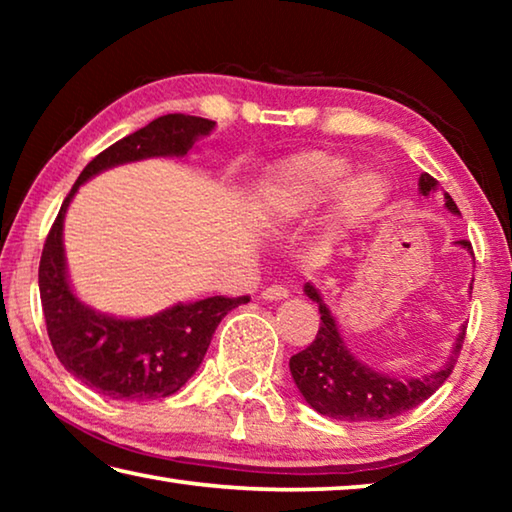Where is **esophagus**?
Wrapping results in <instances>:
<instances>
[{"label":"esophagus","instance_id":"obj_1","mask_svg":"<svg viewBox=\"0 0 512 512\" xmlns=\"http://www.w3.org/2000/svg\"><path fill=\"white\" fill-rule=\"evenodd\" d=\"M289 296V291L282 287V284H273V287H268L262 291V298L264 300H284Z\"/></svg>","mask_w":512,"mask_h":512}]
</instances>
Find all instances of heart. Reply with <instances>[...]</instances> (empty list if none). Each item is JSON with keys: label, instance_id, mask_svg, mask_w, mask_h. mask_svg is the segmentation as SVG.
Segmentation results:
<instances>
[{"label": "heart", "instance_id": "obj_1", "mask_svg": "<svg viewBox=\"0 0 512 512\" xmlns=\"http://www.w3.org/2000/svg\"><path fill=\"white\" fill-rule=\"evenodd\" d=\"M348 176V164L325 153H302L282 162L273 171L268 183L266 203L262 207L264 228H282L320 203H325ZM379 183L375 173H361L341 187L334 203V221L341 228H350L375 210L381 203V192L370 189Z\"/></svg>", "mask_w": 512, "mask_h": 512}]
</instances>
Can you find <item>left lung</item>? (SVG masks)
I'll list each match as a JSON object with an SVG mask.
<instances>
[{
	"mask_svg": "<svg viewBox=\"0 0 512 512\" xmlns=\"http://www.w3.org/2000/svg\"><path fill=\"white\" fill-rule=\"evenodd\" d=\"M438 189V180L429 173H422L418 180V192L429 196ZM445 207L452 214H458V207L452 196L445 194ZM458 246L470 250V241H456ZM305 296L316 302L320 311V327L314 343L289 361L291 377L296 381L300 395L311 409L332 420L345 422H375L397 418L406 411L415 409L424 400L438 391L452 375L454 363L465 339V325L458 332L452 354H449L443 366L427 372L422 377L400 379L393 375H384L375 368L361 363L345 345L339 332V323L332 311L325 305L323 293L314 282L305 284Z\"/></svg>",
	"mask_w": 512,
	"mask_h": 512,
	"instance_id": "1",
	"label": "left lung"
}]
</instances>
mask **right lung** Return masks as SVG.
I'll list each match as a JSON object with an SVG mask.
<instances>
[{
	"instance_id": "right-lung-1",
	"label": "right lung",
	"mask_w": 512,
	"mask_h": 512,
	"mask_svg": "<svg viewBox=\"0 0 512 512\" xmlns=\"http://www.w3.org/2000/svg\"><path fill=\"white\" fill-rule=\"evenodd\" d=\"M214 126L216 121L203 117L164 115L108 146L81 171L42 248L38 287L51 348L67 372L110 400L149 402L180 391L203 363L223 316L250 298L178 302L144 318L101 314L85 305L69 282L63 244L67 207L97 173L149 158H185Z\"/></svg>"
}]
</instances>
